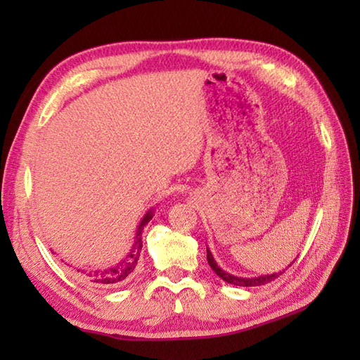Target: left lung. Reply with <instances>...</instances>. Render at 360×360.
Wrapping results in <instances>:
<instances>
[{
    "label": "left lung",
    "mask_w": 360,
    "mask_h": 360,
    "mask_svg": "<svg viewBox=\"0 0 360 360\" xmlns=\"http://www.w3.org/2000/svg\"><path fill=\"white\" fill-rule=\"evenodd\" d=\"M207 262L210 264V267L213 271L217 272V275H219L221 278H223L224 281L231 283V285H235V286H262V285H266V283H269L272 280H275L277 277H280V275L285 272H278V274H271V275H262V277H255V278H243V277H235V275L229 274L226 271L221 269V267L217 264L215 259H213V255L212 252L207 249ZM290 266V264H289Z\"/></svg>",
    "instance_id": "left-lung-1"
}]
</instances>
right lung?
Returning a JSON list of instances; mask_svg holds the SVG:
<instances>
[{
	"label": "right lung",
	"instance_id": "1",
	"mask_svg": "<svg viewBox=\"0 0 360 360\" xmlns=\"http://www.w3.org/2000/svg\"><path fill=\"white\" fill-rule=\"evenodd\" d=\"M153 218V212L148 210L145 213V217L142 218L139 227H137L136 232V240L129 254L122 259L119 264H116L111 269H105V271H82L77 269V274L83 280H86L89 283H96V285H102V286H112V285H120L128 280L129 275L136 269L137 262H139L141 252H142V231L143 227L150 223V219Z\"/></svg>",
	"mask_w": 360,
	"mask_h": 360
}]
</instances>
